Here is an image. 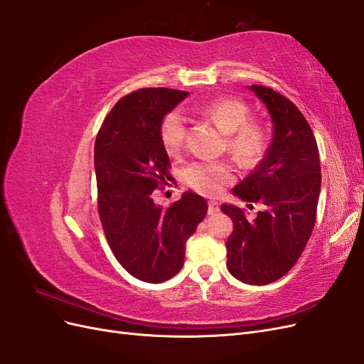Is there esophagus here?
<instances>
[{
  "label": "esophagus",
  "mask_w": 364,
  "mask_h": 364,
  "mask_svg": "<svg viewBox=\"0 0 364 364\" xmlns=\"http://www.w3.org/2000/svg\"><path fill=\"white\" fill-rule=\"evenodd\" d=\"M218 211H220L218 203L214 202V200H209V203H208V214L209 215H215V214H218Z\"/></svg>",
  "instance_id": "obj_1"
}]
</instances>
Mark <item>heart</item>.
Returning a JSON list of instances; mask_svg holds the SVG:
<instances>
[{
	"label": "heart",
	"mask_w": 364,
	"mask_h": 364,
	"mask_svg": "<svg viewBox=\"0 0 364 364\" xmlns=\"http://www.w3.org/2000/svg\"><path fill=\"white\" fill-rule=\"evenodd\" d=\"M202 115L226 134L230 153L246 164L255 162L267 146V127L249 121L250 107L238 98H220L202 107ZM186 136V123L179 111H171L161 123V141L168 153H178ZM234 168L228 162L194 161L182 170L183 182L202 194H217L234 181Z\"/></svg>",
	"instance_id": "obj_1"
}]
</instances>
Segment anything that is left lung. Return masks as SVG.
<instances>
[{
	"instance_id": "1",
	"label": "left lung",
	"mask_w": 364,
	"mask_h": 364,
	"mask_svg": "<svg viewBox=\"0 0 364 364\" xmlns=\"http://www.w3.org/2000/svg\"><path fill=\"white\" fill-rule=\"evenodd\" d=\"M250 90L269 109L273 138L258 167L232 193L266 209L255 220L234 205L220 209L234 222L226 241L228 270L241 282L266 285L294 266L310 240L322 174L313 130L296 105L272 87Z\"/></svg>"
}]
</instances>
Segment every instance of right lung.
Here are the masks:
<instances>
[{
  "label": "right lung",
  "instance_id": "right-lung-1",
  "mask_svg": "<svg viewBox=\"0 0 364 364\" xmlns=\"http://www.w3.org/2000/svg\"><path fill=\"white\" fill-rule=\"evenodd\" d=\"M188 95L142 87L119 98L98 130L94 147L98 215L115 258L132 277L159 284L179 273L185 243L206 215L202 196L186 191L162 208L151 193L171 181L161 123Z\"/></svg>",
  "mask_w": 364,
  "mask_h": 364
}]
</instances>
